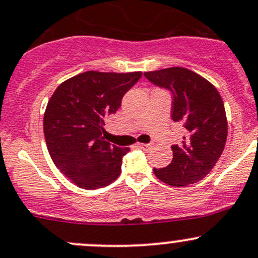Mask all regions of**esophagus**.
I'll list each match as a JSON object with an SVG mask.
<instances>
[{
  "label": "esophagus",
  "mask_w": 258,
  "mask_h": 258,
  "mask_svg": "<svg viewBox=\"0 0 258 258\" xmlns=\"http://www.w3.org/2000/svg\"><path fill=\"white\" fill-rule=\"evenodd\" d=\"M137 147L142 148V150H150L151 145L150 143H137Z\"/></svg>",
  "instance_id": "1"
}]
</instances>
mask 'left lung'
I'll return each mask as SVG.
<instances>
[{
	"mask_svg": "<svg viewBox=\"0 0 258 258\" xmlns=\"http://www.w3.org/2000/svg\"><path fill=\"white\" fill-rule=\"evenodd\" d=\"M145 77L172 91V118L184 127L183 141L172 146V163L154 168V175L172 186L202 180L219 161L226 143L227 120L220 94L210 81L186 68L146 72Z\"/></svg>",
	"mask_w": 258,
	"mask_h": 258,
	"instance_id": "left-lung-1",
	"label": "left lung"
}]
</instances>
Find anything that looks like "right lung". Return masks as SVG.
I'll return each instance as SVG.
<instances>
[{"mask_svg": "<svg viewBox=\"0 0 258 258\" xmlns=\"http://www.w3.org/2000/svg\"><path fill=\"white\" fill-rule=\"evenodd\" d=\"M141 75L89 70L65 80L51 95L43 120L48 152L79 188H102L120 175L130 148L104 140L105 117L118 110Z\"/></svg>", "mask_w": 258, "mask_h": 258, "instance_id": "1", "label": "right lung"}]
</instances>
